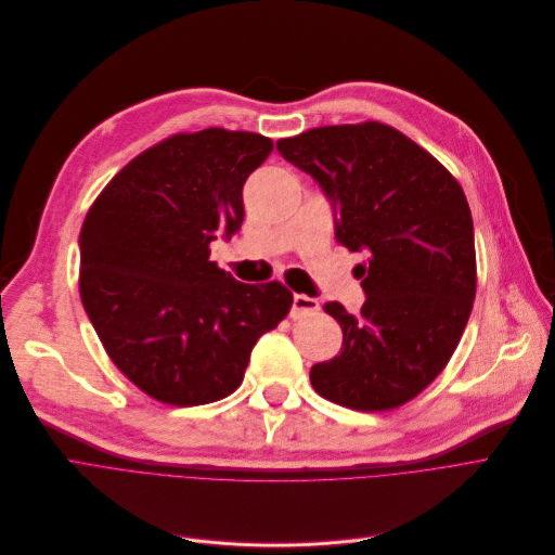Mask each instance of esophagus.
<instances>
[{"mask_svg": "<svg viewBox=\"0 0 555 555\" xmlns=\"http://www.w3.org/2000/svg\"><path fill=\"white\" fill-rule=\"evenodd\" d=\"M317 310H319V301L308 297V294H294V297H292V308H289V317L292 319L312 314Z\"/></svg>", "mask_w": 555, "mask_h": 555, "instance_id": "1", "label": "esophagus"}]
</instances>
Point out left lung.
Returning <instances> with one entry per match:
<instances>
[{
	"label": "left lung",
	"instance_id": "8db88e82",
	"mask_svg": "<svg viewBox=\"0 0 555 555\" xmlns=\"http://www.w3.org/2000/svg\"><path fill=\"white\" fill-rule=\"evenodd\" d=\"M276 150L325 194L337 243L367 254L357 266L361 312L325 304L344 344L310 382L354 411L397 409L444 371L473 310V218L460 182L382 122L310 129Z\"/></svg>",
	"mask_w": 555,
	"mask_h": 555
}]
</instances>
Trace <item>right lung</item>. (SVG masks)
I'll list each match as a JSON object with an SVG mask.
<instances>
[{
    "instance_id": "1",
    "label": "right lung",
    "mask_w": 555,
    "mask_h": 555,
    "mask_svg": "<svg viewBox=\"0 0 555 555\" xmlns=\"http://www.w3.org/2000/svg\"><path fill=\"white\" fill-rule=\"evenodd\" d=\"M274 142L249 131L178 133L133 158L89 209L80 297L120 373L150 397L201 405L234 392L292 292L241 283L209 243L243 225V184Z\"/></svg>"
}]
</instances>
